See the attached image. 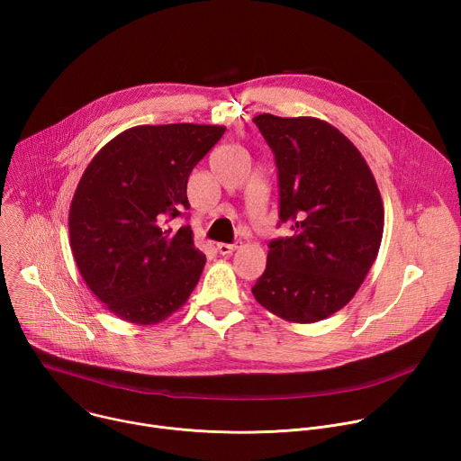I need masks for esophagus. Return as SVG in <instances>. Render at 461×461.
Masks as SVG:
<instances>
[{
    "label": "esophagus",
    "instance_id": "obj_1",
    "mask_svg": "<svg viewBox=\"0 0 461 461\" xmlns=\"http://www.w3.org/2000/svg\"><path fill=\"white\" fill-rule=\"evenodd\" d=\"M221 255H231L235 249H237V246L235 244H224V242H221V244H217V248H215Z\"/></svg>",
    "mask_w": 461,
    "mask_h": 461
}]
</instances>
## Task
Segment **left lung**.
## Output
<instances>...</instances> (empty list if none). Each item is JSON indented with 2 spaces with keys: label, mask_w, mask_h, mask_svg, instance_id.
Instances as JSON below:
<instances>
[{
  "label": "left lung",
  "mask_w": 461,
  "mask_h": 461,
  "mask_svg": "<svg viewBox=\"0 0 461 461\" xmlns=\"http://www.w3.org/2000/svg\"><path fill=\"white\" fill-rule=\"evenodd\" d=\"M253 122L276 155L279 219L295 235L270 242L251 294L285 321L317 322L350 303L374 265L381 193L359 149L332 123L270 113Z\"/></svg>",
  "instance_id": "1"
}]
</instances>
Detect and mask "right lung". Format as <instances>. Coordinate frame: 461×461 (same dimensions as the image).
<instances>
[{
  "label": "right lung",
  "instance_id": "right-lung-1",
  "mask_svg": "<svg viewBox=\"0 0 461 461\" xmlns=\"http://www.w3.org/2000/svg\"><path fill=\"white\" fill-rule=\"evenodd\" d=\"M224 125H137L86 167L69 210V240L89 290L122 321L157 324L189 299L206 255L193 231L166 228L189 210L187 178Z\"/></svg>",
  "mask_w": 461,
  "mask_h": 461
}]
</instances>
